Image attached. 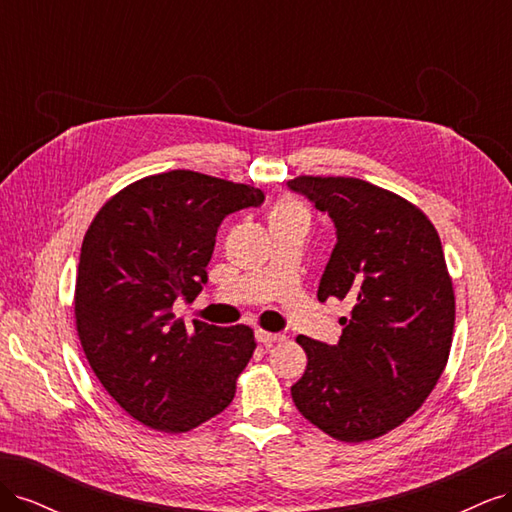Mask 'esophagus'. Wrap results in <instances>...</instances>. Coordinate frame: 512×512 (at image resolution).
Segmentation results:
<instances>
[{
    "mask_svg": "<svg viewBox=\"0 0 512 512\" xmlns=\"http://www.w3.org/2000/svg\"><path fill=\"white\" fill-rule=\"evenodd\" d=\"M256 339L265 348H271L277 342H284V335L282 333H269V331H256Z\"/></svg>",
    "mask_w": 512,
    "mask_h": 512,
    "instance_id": "obj_1",
    "label": "esophagus"
}]
</instances>
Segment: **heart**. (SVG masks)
I'll return each instance as SVG.
<instances>
[{
    "label": "heart",
    "instance_id": "heart-1",
    "mask_svg": "<svg viewBox=\"0 0 512 512\" xmlns=\"http://www.w3.org/2000/svg\"><path fill=\"white\" fill-rule=\"evenodd\" d=\"M286 213H303L305 215L301 205L292 203V200H282V203L273 209V215H286Z\"/></svg>",
    "mask_w": 512,
    "mask_h": 512
}]
</instances>
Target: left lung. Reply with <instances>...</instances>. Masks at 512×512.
<instances>
[{
    "label": "left lung",
    "mask_w": 512,
    "mask_h": 512,
    "mask_svg": "<svg viewBox=\"0 0 512 512\" xmlns=\"http://www.w3.org/2000/svg\"><path fill=\"white\" fill-rule=\"evenodd\" d=\"M288 188L335 224L318 301L354 305L335 346L297 337L307 369L292 401L335 440L380 438L423 406L451 352L455 294L438 230L406 198L363 179L303 175Z\"/></svg>",
    "instance_id": "8db88e82"
}]
</instances>
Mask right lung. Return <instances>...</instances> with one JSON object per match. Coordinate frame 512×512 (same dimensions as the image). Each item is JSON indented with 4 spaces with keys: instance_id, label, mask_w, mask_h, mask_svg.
I'll use <instances>...</instances> for the list:
<instances>
[{
    "instance_id": "1",
    "label": "right lung",
    "mask_w": 512,
    "mask_h": 512,
    "mask_svg": "<svg viewBox=\"0 0 512 512\" xmlns=\"http://www.w3.org/2000/svg\"><path fill=\"white\" fill-rule=\"evenodd\" d=\"M252 185L170 170L136 181L85 232L74 290L81 346L117 404L151 429L183 433L230 406L256 342L245 324L175 318L207 284L226 215L260 207Z\"/></svg>"
}]
</instances>
